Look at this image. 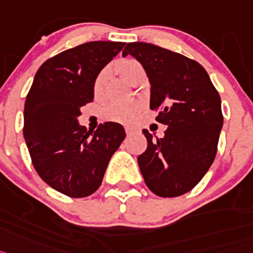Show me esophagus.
I'll return each mask as SVG.
<instances>
[{"instance_id":"obj_1","label":"esophagus","mask_w":253,"mask_h":253,"mask_svg":"<svg viewBox=\"0 0 253 253\" xmlns=\"http://www.w3.org/2000/svg\"><path fill=\"white\" fill-rule=\"evenodd\" d=\"M125 131H126V133H127V135H132V133L135 132L136 129H135V127L126 126V127H125Z\"/></svg>"}]
</instances>
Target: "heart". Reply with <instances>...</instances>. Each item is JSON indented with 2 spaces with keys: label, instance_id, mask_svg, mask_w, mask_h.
Segmentation results:
<instances>
[{
  "label": "heart",
  "instance_id": "heart-1",
  "mask_svg": "<svg viewBox=\"0 0 253 253\" xmlns=\"http://www.w3.org/2000/svg\"><path fill=\"white\" fill-rule=\"evenodd\" d=\"M118 74L131 85H135L140 79L145 78V71L141 63L136 60H122L116 66ZM105 80H107V70H103L98 74L94 80V93L95 95H100L104 87ZM140 111V104L137 102H126L120 103L114 102L104 107L102 111V117L112 122H121L126 124L133 120L137 112Z\"/></svg>",
  "mask_w": 253,
  "mask_h": 253
}]
</instances>
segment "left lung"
Listing matches in <instances>:
<instances>
[{
  "label": "left lung",
  "instance_id": "8db88e82",
  "mask_svg": "<svg viewBox=\"0 0 253 253\" xmlns=\"http://www.w3.org/2000/svg\"><path fill=\"white\" fill-rule=\"evenodd\" d=\"M139 61L150 83V109L168 128L158 139L142 129L148 148L137 158L149 190L175 197L192 190L216 155L223 114L219 93L196 61L150 43L133 42L122 56Z\"/></svg>",
  "mask_w": 253,
  "mask_h": 253
}]
</instances>
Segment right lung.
<instances>
[{"label": "right lung", "instance_id": "1", "mask_svg": "<svg viewBox=\"0 0 253 253\" xmlns=\"http://www.w3.org/2000/svg\"><path fill=\"white\" fill-rule=\"evenodd\" d=\"M126 43L89 42L45 61L24 107V139L43 181L70 197H86L102 184L112 155L126 137L122 125L96 131L79 124L80 108L94 99V80Z\"/></svg>", "mask_w": 253, "mask_h": 253}]
</instances>
